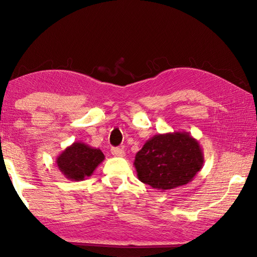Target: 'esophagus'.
Masks as SVG:
<instances>
[{"label": "esophagus", "instance_id": "1", "mask_svg": "<svg viewBox=\"0 0 257 257\" xmlns=\"http://www.w3.org/2000/svg\"><path fill=\"white\" fill-rule=\"evenodd\" d=\"M111 153H112V155H114V156H123L124 151L121 150V149H118V147H112Z\"/></svg>", "mask_w": 257, "mask_h": 257}]
</instances>
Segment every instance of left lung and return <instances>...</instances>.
<instances>
[{"instance_id":"1","label":"left lung","mask_w":257,"mask_h":257,"mask_svg":"<svg viewBox=\"0 0 257 257\" xmlns=\"http://www.w3.org/2000/svg\"><path fill=\"white\" fill-rule=\"evenodd\" d=\"M203 163L199 142L186 132L155 135L137 152L134 161L138 179L161 191L193 181Z\"/></svg>"}]
</instances>
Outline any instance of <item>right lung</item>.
<instances>
[{
  "instance_id": "add662e5",
  "label": "right lung",
  "mask_w": 257,
  "mask_h": 257,
  "mask_svg": "<svg viewBox=\"0 0 257 257\" xmlns=\"http://www.w3.org/2000/svg\"><path fill=\"white\" fill-rule=\"evenodd\" d=\"M105 156L99 149L81 142L72 143L56 158V165L69 180L81 181L90 177Z\"/></svg>"
}]
</instances>
